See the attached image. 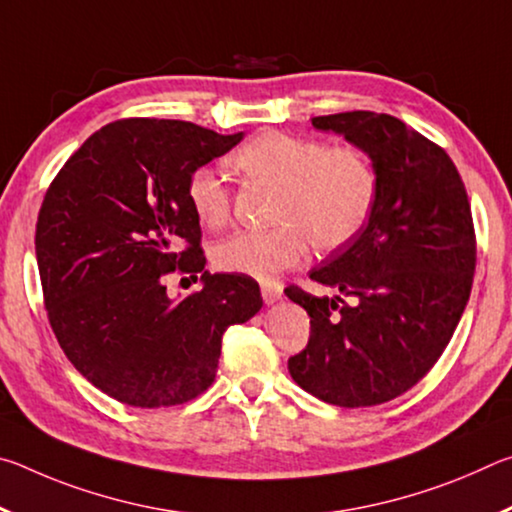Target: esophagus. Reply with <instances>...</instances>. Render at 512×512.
I'll list each match as a JSON object with an SVG mask.
<instances>
[{
	"label": "esophagus",
	"mask_w": 512,
	"mask_h": 512,
	"mask_svg": "<svg viewBox=\"0 0 512 512\" xmlns=\"http://www.w3.org/2000/svg\"><path fill=\"white\" fill-rule=\"evenodd\" d=\"M262 298H264L266 305H273V302L282 298V287H280V284H275V282H264L262 284Z\"/></svg>",
	"instance_id": "esophagus-1"
}]
</instances>
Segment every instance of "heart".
<instances>
[{
  "label": "heart",
  "mask_w": 512,
  "mask_h": 512,
  "mask_svg": "<svg viewBox=\"0 0 512 512\" xmlns=\"http://www.w3.org/2000/svg\"><path fill=\"white\" fill-rule=\"evenodd\" d=\"M255 183L277 187L271 230H241L212 248L219 271L268 280L318 250H336L366 228L377 201V171L359 146H327L314 137L264 131L232 155ZM189 207L205 228L230 219L232 198L221 173L196 167L185 187Z\"/></svg>",
  "instance_id": "b5f03b06"
}]
</instances>
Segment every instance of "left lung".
<instances>
[{
    "label": "left lung",
    "mask_w": 512,
    "mask_h": 512,
    "mask_svg": "<svg viewBox=\"0 0 512 512\" xmlns=\"http://www.w3.org/2000/svg\"><path fill=\"white\" fill-rule=\"evenodd\" d=\"M311 124L366 151L379 189L366 228L309 273L341 296L284 289L311 318L307 348L289 359V372L327 404H384L433 368L470 300V201L449 155L397 117L354 110Z\"/></svg>",
    "instance_id": "left-lung-1"
}]
</instances>
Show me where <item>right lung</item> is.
Here are the masks:
<instances>
[{
	"label": "right lung",
	"mask_w": 512,
	"mask_h": 512,
	"mask_svg": "<svg viewBox=\"0 0 512 512\" xmlns=\"http://www.w3.org/2000/svg\"><path fill=\"white\" fill-rule=\"evenodd\" d=\"M244 133L176 119H119L90 135L42 201L36 257L51 329L81 375L142 409L185 404L212 386L223 332L262 309L248 275L205 271L185 187ZM203 272L183 301L161 277Z\"/></svg>",
	"instance_id": "right-lung-1"
}]
</instances>
